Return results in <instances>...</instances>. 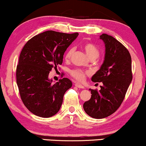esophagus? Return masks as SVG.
I'll use <instances>...</instances> for the list:
<instances>
[{
	"mask_svg": "<svg viewBox=\"0 0 146 146\" xmlns=\"http://www.w3.org/2000/svg\"><path fill=\"white\" fill-rule=\"evenodd\" d=\"M75 86L76 87H78V88H84V86H82V85L80 84H79V83H75Z\"/></svg>",
	"mask_w": 146,
	"mask_h": 146,
	"instance_id": "1",
	"label": "esophagus"
}]
</instances>
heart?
Instances as JSON below:
<instances>
[{
    "label": "heart",
    "instance_id": "obj_1",
    "mask_svg": "<svg viewBox=\"0 0 146 146\" xmlns=\"http://www.w3.org/2000/svg\"><path fill=\"white\" fill-rule=\"evenodd\" d=\"M82 47L86 53L87 56L89 57L90 59H96L98 58L99 55H100V51L94 44H93L92 42H86L84 43ZM73 52H74V48L73 47H70L68 48L65 53L64 56V60L68 61L71 59L72 55L73 54ZM88 73L87 71H84L83 70L80 69V68H75V69L70 71V75H71V77H73V78L79 82L84 81Z\"/></svg>",
    "mask_w": 146,
    "mask_h": 146
}]
</instances>
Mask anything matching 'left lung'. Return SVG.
<instances>
[{
  "label": "left lung",
  "instance_id": "obj_1",
  "mask_svg": "<svg viewBox=\"0 0 146 146\" xmlns=\"http://www.w3.org/2000/svg\"><path fill=\"white\" fill-rule=\"evenodd\" d=\"M104 42L105 58L101 68L92 77L94 82H102L101 90L90 89L91 98L83 108L95 119L110 116L119 108L132 80V60L128 50L120 42L106 33L100 36Z\"/></svg>",
  "mask_w": 146,
  "mask_h": 146
}]
</instances>
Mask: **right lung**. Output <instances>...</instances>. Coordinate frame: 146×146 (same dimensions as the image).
Segmentation results:
<instances>
[{
  "label": "right lung",
  "instance_id": "1",
  "mask_svg": "<svg viewBox=\"0 0 146 146\" xmlns=\"http://www.w3.org/2000/svg\"><path fill=\"white\" fill-rule=\"evenodd\" d=\"M78 34L46 31L33 36L22 49L16 82L23 104L35 115L47 118L59 111L72 82L64 78L53 84L48 74L62 64L64 53Z\"/></svg>",
  "mask_w": 146,
  "mask_h": 146
}]
</instances>
